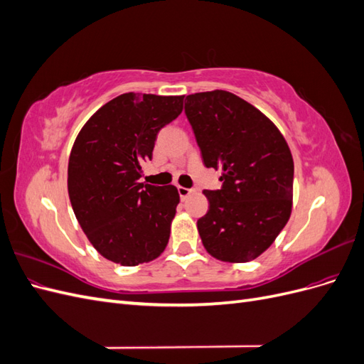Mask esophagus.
<instances>
[{
    "instance_id": "1",
    "label": "esophagus",
    "mask_w": 364,
    "mask_h": 364,
    "mask_svg": "<svg viewBox=\"0 0 364 364\" xmlns=\"http://www.w3.org/2000/svg\"><path fill=\"white\" fill-rule=\"evenodd\" d=\"M178 191H179V196L182 200L186 199V197H188L191 193H194L193 188H185V186H178Z\"/></svg>"
}]
</instances>
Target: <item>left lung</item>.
I'll return each instance as SVG.
<instances>
[{"label":"left lung","mask_w":364,"mask_h":364,"mask_svg":"<svg viewBox=\"0 0 364 364\" xmlns=\"http://www.w3.org/2000/svg\"><path fill=\"white\" fill-rule=\"evenodd\" d=\"M203 164L222 173V190L203 194L208 213L197 229L209 255L249 262L266 252L293 208V156L273 121L223 90L186 97Z\"/></svg>","instance_id":"8db88e82"}]
</instances>
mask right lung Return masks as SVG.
<instances>
[{
	"instance_id": "right-lung-1",
	"label": "right lung",
	"mask_w": 364,
	"mask_h": 364,
	"mask_svg": "<svg viewBox=\"0 0 364 364\" xmlns=\"http://www.w3.org/2000/svg\"><path fill=\"white\" fill-rule=\"evenodd\" d=\"M185 95L121 94L77 135L68 161V194L87 240L126 267L156 259L168 245L179 205L174 185L139 182L158 132L178 118Z\"/></svg>"
}]
</instances>
